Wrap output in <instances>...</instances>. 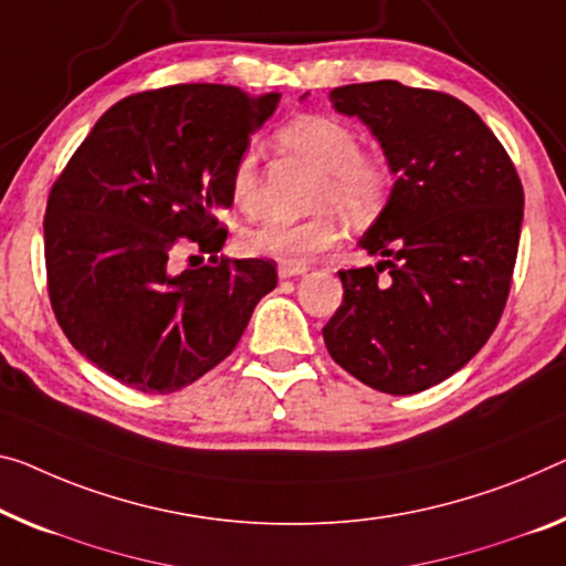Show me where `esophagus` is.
<instances>
[{
	"instance_id": "34e87169",
	"label": "esophagus",
	"mask_w": 566,
	"mask_h": 566,
	"mask_svg": "<svg viewBox=\"0 0 566 566\" xmlns=\"http://www.w3.org/2000/svg\"><path fill=\"white\" fill-rule=\"evenodd\" d=\"M306 273V268L303 265H277V277L285 281V277H295V275H303Z\"/></svg>"
}]
</instances>
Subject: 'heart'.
I'll return each instance as SVG.
<instances>
[{"label":"heart","mask_w":566,"mask_h":566,"mask_svg":"<svg viewBox=\"0 0 566 566\" xmlns=\"http://www.w3.org/2000/svg\"><path fill=\"white\" fill-rule=\"evenodd\" d=\"M283 149L303 156L321 169L313 205H332L346 220H364L377 210L387 192V169L377 156L364 154L356 132L328 116H301L277 134ZM230 195L242 212L258 207V156L242 151L230 171ZM336 240L328 212L301 222L268 220L245 230L240 245L248 255L268 258L281 265H303L324 253Z\"/></svg>","instance_id":"1"}]
</instances>
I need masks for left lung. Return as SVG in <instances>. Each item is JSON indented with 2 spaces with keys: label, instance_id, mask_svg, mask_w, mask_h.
Instances as JSON below:
<instances>
[{
  "label": "left lung",
  "instance_id": "1",
  "mask_svg": "<svg viewBox=\"0 0 566 566\" xmlns=\"http://www.w3.org/2000/svg\"><path fill=\"white\" fill-rule=\"evenodd\" d=\"M397 174L359 245L377 265L338 271L324 326L332 359L387 395H415L465 367L499 326L514 277L524 187L481 116L453 95L397 81L332 91Z\"/></svg>",
  "mask_w": 566,
  "mask_h": 566
}]
</instances>
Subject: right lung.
I'll use <instances>...</instances> for the list:
<instances>
[{
    "label": "right lung",
    "mask_w": 566,
    "mask_h": 566,
    "mask_svg": "<svg viewBox=\"0 0 566 566\" xmlns=\"http://www.w3.org/2000/svg\"><path fill=\"white\" fill-rule=\"evenodd\" d=\"M234 85L185 83L111 106L52 185L45 210L50 306L95 367L138 392L169 395L230 356L273 260L217 258L230 171L277 106ZM181 247L212 264L177 272ZM197 255H189V260Z\"/></svg>",
    "instance_id": "1"
}]
</instances>
